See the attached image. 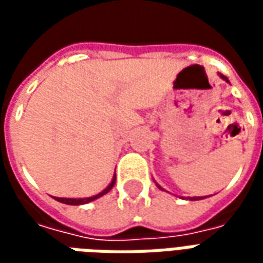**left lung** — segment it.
Listing matches in <instances>:
<instances>
[{"label":"left lung","mask_w":263,"mask_h":263,"mask_svg":"<svg viewBox=\"0 0 263 263\" xmlns=\"http://www.w3.org/2000/svg\"><path fill=\"white\" fill-rule=\"evenodd\" d=\"M220 77H221V79H222V80H226L227 83H230V81H228V79H227L226 76L220 74ZM156 186H158V187H159V189H162V187H160V186H159V184H156ZM162 190H163V189H162ZM201 198H204V197H189V200H201Z\"/></svg>","instance_id":"1"}]
</instances>
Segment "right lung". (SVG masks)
<instances>
[{
  "label": "right lung",
  "instance_id": "add662e5",
  "mask_svg": "<svg viewBox=\"0 0 263 263\" xmlns=\"http://www.w3.org/2000/svg\"><path fill=\"white\" fill-rule=\"evenodd\" d=\"M114 184H115V175H114V177H112V180H111V183H109L108 186L104 189L101 193L96 194V196H91V197H86V198L54 197V200H58V201H60V203H63V204H70V205H80V204H87V203H90V201H94V200H97L98 197H101V196H104V194L108 193L109 190L114 187Z\"/></svg>",
  "mask_w": 263,
  "mask_h": 263
}]
</instances>
